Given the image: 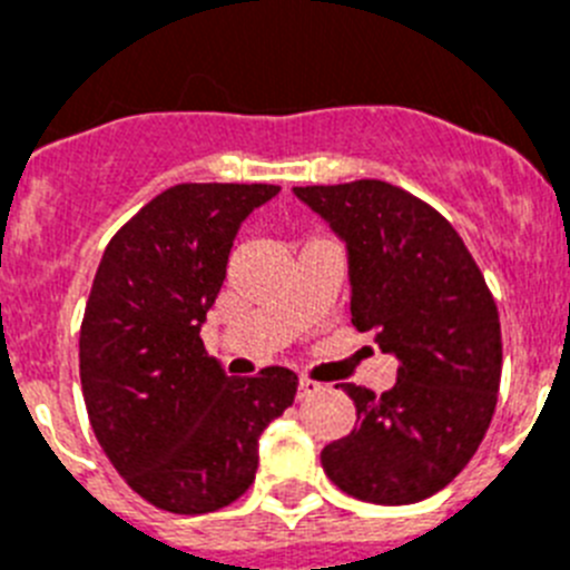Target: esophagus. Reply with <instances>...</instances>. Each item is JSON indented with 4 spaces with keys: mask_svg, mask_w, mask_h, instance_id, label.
Masks as SVG:
<instances>
[{
    "mask_svg": "<svg viewBox=\"0 0 570 570\" xmlns=\"http://www.w3.org/2000/svg\"><path fill=\"white\" fill-rule=\"evenodd\" d=\"M320 382H314V380H305V376H302L299 380V400H305V396H311V394H316V391H320Z\"/></svg>",
    "mask_w": 570,
    "mask_h": 570,
    "instance_id": "esophagus-1",
    "label": "esophagus"
}]
</instances>
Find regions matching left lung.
Masks as SVG:
<instances>
[{
  "label": "left lung",
  "mask_w": 570,
  "mask_h": 570,
  "mask_svg": "<svg viewBox=\"0 0 570 570\" xmlns=\"http://www.w3.org/2000/svg\"><path fill=\"white\" fill-rule=\"evenodd\" d=\"M347 248L351 322L400 360L376 396L342 385L354 431L322 448L340 491L411 505L454 480L491 425L502 374L497 302L440 210L382 179L294 188Z\"/></svg>",
  "instance_id": "left-lung-1"
}]
</instances>
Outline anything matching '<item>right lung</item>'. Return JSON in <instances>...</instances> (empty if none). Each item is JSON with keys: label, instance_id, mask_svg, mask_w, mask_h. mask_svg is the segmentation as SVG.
Returning a JSON list of instances; mask_svg holds the SVG:
<instances>
[{"label": "right lung", "instance_id": "right-lung-1", "mask_svg": "<svg viewBox=\"0 0 570 570\" xmlns=\"http://www.w3.org/2000/svg\"><path fill=\"white\" fill-rule=\"evenodd\" d=\"M276 194L279 185H174L116 230L94 276L79 331L90 428L125 482L163 511L239 500L259 434L296 396L294 371L234 380L199 336L236 230Z\"/></svg>", "mask_w": 570, "mask_h": 570}]
</instances>
